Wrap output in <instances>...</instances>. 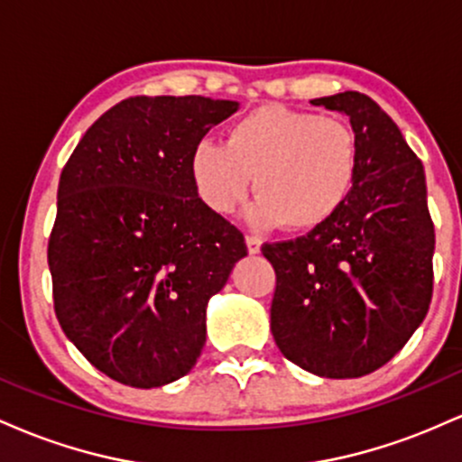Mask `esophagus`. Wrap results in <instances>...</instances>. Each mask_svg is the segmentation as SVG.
<instances>
[{
    "mask_svg": "<svg viewBox=\"0 0 462 462\" xmlns=\"http://www.w3.org/2000/svg\"><path fill=\"white\" fill-rule=\"evenodd\" d=\"M245 245H247L249 254H258V252H261L263 241L258 236H245Z\"/></svg>",
    "mask_w": 462,
    "mask_h": 462,
    "instance_id": "34e87169",
    "label": "esophagus"
}]
</instances>
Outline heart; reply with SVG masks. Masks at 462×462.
Masks as SVG:
<instances>
[{
	"label": "heart",
	"mask_w": 462,
	"mask_h": 462,
	"mask_svg": "<svg viewBox=\"0 0 462 462\" xmlns=\"http://www.w3.org/2000/svg\"><path fill=\"white\" fill-rule=\"evenodd\" d=\"M189 173L198 198L221 215L245 198L254 176L258 199L247 210L249 224L306 232L330 221L347 201L358 141L337 116L264 104L238 116L226 143H195Z\"/></svg>",
	"instance_id": "b5f03b06"
}]
</instances>
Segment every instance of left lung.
I'll return each instance as SVG.
<instances>
[{
    "label": "left lung",
    "mask_w": 462,
    "mask_h": 462,
    "mask_svg": "<svg viewBox=\"0 0 462 462\" xmlns=\"http://www.w3.org/2000/svg\"><path fill=\"white\" fill-rule=\"evenodd\" d=\"M310 104L349 116L358 173L330 221L295 241L263 245L275 269L272 334L298 367L360 378L389 363L430 309L426 173L395 121L367 95L346 91Z\"/></svg>",
    "instance_id": "1"
}]
</instances>
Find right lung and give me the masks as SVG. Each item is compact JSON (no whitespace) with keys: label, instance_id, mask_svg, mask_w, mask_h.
<instances>
[{"label":"right lung","instance_id":"1","mask_svg":"<svg viewBox=\"0 0 462 462\" xmlns=\"http://www.w3.org/2000/svg\"><path fill=\"white\" fill-rule=\"evenodd\" d=\"M238 110L201 95L128 97L87 130L58 184L47 247L62 332L108 378L152 389L187 375L206 306L247 256L198 198L189 156Z\"/></svg>","mask_w":462,"mask_h":462}]
</instances>
